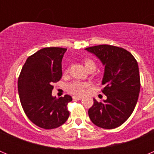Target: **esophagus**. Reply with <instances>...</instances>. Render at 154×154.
Wrapping results in <instances>:
<instances>
[{"mask_svg":"<svg viewBox=\"0 0 154 154\" xmlns=\"http://www.w3.org/2000/svg\"><path fill=\"white\" fill-rule=\"evenodd\" d=\"M73 99H77V100H80V99H82V96H73L72 97Z\"/></svg>","mask_w":154,"mask_h":154,"instance_id":"1","label":"esophagus"}]
</instances>
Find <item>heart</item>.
<instances>
[{
	"label": "heart",
	"mask_w": 154,
	"mask_h": 154,
	"mask_svg": "<svg viewBox=\"0 0 154 154\" xmlns=\"http://www.w3.org/2000/svg\"><path fill=\"white\" fill-rule=\"evenodd\" d=\"M84 65H85L86 70H89L90 69H96V64L92 59H89V58L85 59ZM88 86H89V85L86 83H82V82H73L68 85V90L72 94H74L76 96H81L85 92V89Z\"/></svg>",
	"instance_id": "b5f03b06"
}]
</instances>
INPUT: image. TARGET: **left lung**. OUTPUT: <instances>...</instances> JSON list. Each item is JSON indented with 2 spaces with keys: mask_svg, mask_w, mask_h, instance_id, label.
<instances>
[{
  "mask_svg": "<svg viewBox=\"0 0 154 154\" xmlns=\"http://www.w3.org/2000/svg\"><path fill=\"white\" fill-rule=\"evenodd\" d=\"M105 66L102 92L107 99L94 103L88 111L91 121L103 129H114L124 123L135 109L140 89L137 60L124 48L100 45L85 48Z\"/></svg>",
  "mask_w": 154,
  "mask_h": 154,
  "instance_id": "obj_1",
  "label": "left lung"
}]
</instances>
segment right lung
Masks as SVG:
<instances>
[{
	"mask_svg": "<svg viewBox=\"0 0 154 154\" xmlns=\"http://www.w3.org/2000/svg\"><path fill=\"white\" fill-rule=\"evenodd\" d=\"M67 48H44L29 56L17 82L19 98L28 119L46 130L62 126L69 116V95L52 96L53 83L61 79L62 61Z\"/></svg>",
	"mask_w": 154,
	"mask_h": 154,
	"instance_id": "right-lung-1",
	"label": "right lung"
}]
</instances>
